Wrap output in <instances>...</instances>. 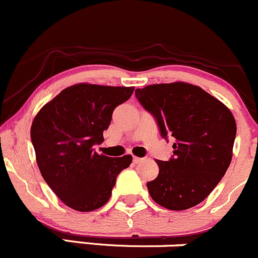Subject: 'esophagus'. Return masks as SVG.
<instances>
[{
  "label": "esophagus",
  "instance_id": "34e87169",
  "mask_svg": "<svg viewBox=\"0 0 258 258\" xmlns=\"http://www.w3.org/2000/svg\"><path fill=\"white\" fill-rule=\"evenodd\" d=\"M143 160H144V158H140V157H134V163H135V164H140V163H142Z\"/></svg>",
  "mask_w": 258,
  "mask_h": 258
}]
</instances>
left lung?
I'll return each mask as SVG.
<instances>
[{
	"instance_id": "8db88e82",
	"label": "left lung",
	"mask_w": 258,
	"mask_h": 258,
	"mask_svg": "<svg viewBox=\"0 0 258 258\" xmlns=\"http://www.w3.org/2000/svg\"><path fill=\"white\" fill-rule=\"evenodd\" d=\"M164 138L174 137L170 160L147 182L154 202L171 211L198 205L219 183L233 158L236 122L230 110L202 88L185 82L136 89Z\"/></svg>"
}]
</instances>
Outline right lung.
I'll return each mask as SVG.
<instances>
[{
    "label": "right lung",
    "instance_id": "1",
    "mask_svg": "<svg viewBox=\"0 0 258 258\" xmlns=\"http://www.w3.org/2000/svg\"><path fill=\"white\" fill-rule=\"evenodd\" d=\"M134 87L78 83L63 89L34 117L30 137L42 177L67 207L90 212L111 197L116 177L132 155L98 154L112 111L128 100Z\"/></svg>",
    "mask_w": 258,
    "mask_h": 258
}]
</instances>
